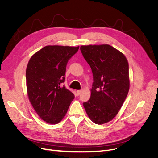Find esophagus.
<instances>
[{
    "label": "esophagus",
    "instance_id": "34e87169",
    "mask_svg": "<svg viewBox=\"0 0 158 158\" xmlns=\"http://www.w3.org/2000/svg\"><path fill=\"white\" fill-rule=\"evenodd\" d=\"M81 92H82V90H77V94L79 96Z\"/></svg>",
    "mask_w": 158,
    "mask_h": 158
}]
</instances>
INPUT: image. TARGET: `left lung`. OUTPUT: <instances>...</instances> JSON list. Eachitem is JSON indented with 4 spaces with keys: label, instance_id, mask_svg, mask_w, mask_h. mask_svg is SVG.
<instances>
[{
    "label": "left lung",
    "instance_id": "8db88e82",
    "mask_svg": "<svg viewBox=\"0 0 158 158\" xmlns=\"http://www.w3.org/2000/svg\"><path fill=\"white\" fill-rule=\"evenodd\" d=\"M81 51L93 73L91 95L83 103L87 115L96 124L112 120L130 89L129 64L124 55L108 44L81 45Z\"/></svg>",
    "mask_w": 158,
    "mask_h": 158
}]
</instances>
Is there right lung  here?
<instances>
[{"mask_svg":"<svg viewBox=\"0 0 158 158\" xmlns=\"http://www.w3.org/2000/svg\"><path fill=\"white\" fill-rule=\"evenodd\" d=\"M79 48V46L48 45L28 61L26 70L28 100L47 123L60 122L74 99V94L62 83L65 81L67 63Z\"/></svg>","mask_w":158,"mask_h":158,"instance_id":"add662e5","label":"right lung"}]
</instances>
